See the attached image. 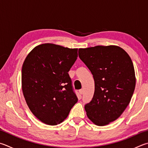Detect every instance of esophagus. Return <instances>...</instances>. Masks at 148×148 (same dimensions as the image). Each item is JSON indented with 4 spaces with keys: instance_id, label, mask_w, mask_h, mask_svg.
<instances>
[{
    "instance_id": "esophagus-1",
    "label": "esophagus",
    "mask_w": 148,
    "mask_h": 148,
    "mask_svg": "<svg viewBox=\"0 0 148 148\" xmlns=\"http://www.w3.org/2000/svg\"><path fill=\"white\" fill-rule=\"evenodd\" d=\"M83 92H84V91H83V89H80V90H79V92L80 95H83Z\"/></svg>"
}]
</instances>
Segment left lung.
I'll return each instance as SVG.
<instances>
[{"instance_id":"1","label":"left lung","mask_w":148,"mask_h":148,"mask_svg":"<svg viewBox=\"0 0 148 148\" xmlns=\"http://www.w3.org/2000/svg\"><path fill=\"white\" fill-rule=\"evenodd\" d=\"M78 55L95 80L92 100L85 104L87 115L103 126L116 120L130 103L135 90V69L130 56L114 45L79 48Z\"/></svg>"}]
</instances>
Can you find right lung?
<instances>
[{
    "label": "right lung",
    "instance_id": "add662e5",
    "mask_svg": "<svg viewBox=\"0 0 148 148\" xmlns=\"http://www.w3.org/2000/svg\"><path fill=\"white\" fill-rule=\"evenodd\" d=\"M77 48L45 43L35 47L22 67V90L29 109L46 124L58 125L68 116L77 98L69 71Z\"/></svg>",
    "mask_w": 148,
    "mask_h": 148
}]
</instances>
